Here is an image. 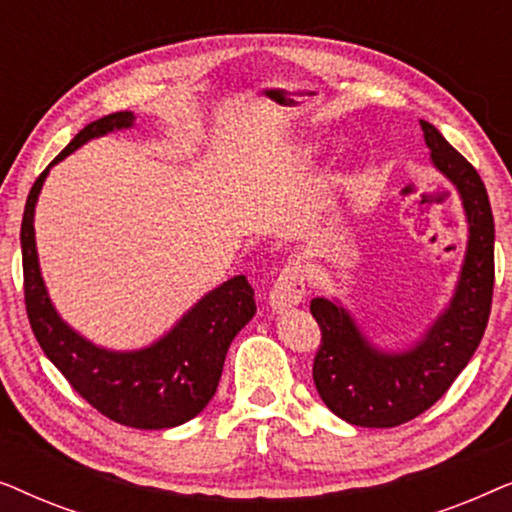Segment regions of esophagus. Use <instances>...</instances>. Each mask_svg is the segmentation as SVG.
<instances>
[{"label": "esophagus", "mask_w": 512, "mask_h": 512, "mask_svg": "<svg viewBox=\"0 0 512 512\" xmlns=\"http://www.w3.org/2000/svg\"><path fill=\"white\" fill-rule=\"evenodd\" d=\"M305 298V272L298 263H286L270 289V307L275 312H284L296 307Z\"/></svg>", "instance_id": "esophagus-1"}]
</instances>
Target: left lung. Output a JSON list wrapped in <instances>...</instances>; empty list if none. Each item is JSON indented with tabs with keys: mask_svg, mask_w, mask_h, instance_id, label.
I'll return each instance as SVG.
<instances>
[{
	"mask_svg": "<svg viewBox=\"0 0 512 512\" xmlns=\"http://www.w3.org/2000/svg\"><path fill=\"white\" fill-rule=\"evenodd\" d=\"M431 160L457 186L468 219V249L450 307L422 342L401 354L368 345L352 317L326 298L310 303L321 328L312 377L328 408L345 422L391 429L429 410L471 361L485 335L494 291V216L475 167L433 128L419 121Z\"/></svg>",
	"mask_w": 512,
	"mask_h": 512,
	"instance_id": "1",
	"label": "left lung"
}]
</instances>
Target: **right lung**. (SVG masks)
<instances>
[{
    "instance_id": "add662e5",
    "label": "right lung",
    "mask_w": 512,
    "mask_h": 512,
    "mask_svg": "<svg viewBox=\"0 0 512 512\" xmlns=\"http://www.w3.org/2000/svg\"><path fill=\"white\" fill-rule=\"evenodd\" d=\"M132 121L135 116L130 111L97 118L55 156L51 165L88 139L130 128ZM48 167L30 188L20 226L25 310L34 338L76 394L111 422L132 429H170L188 422L212 401L230 342L256 314L254 289L244 275L228 279L207 293L165 338L139 352H107L83 340L53 310L39 272L34 205Z\"/></svg>"
}]
</instances>
